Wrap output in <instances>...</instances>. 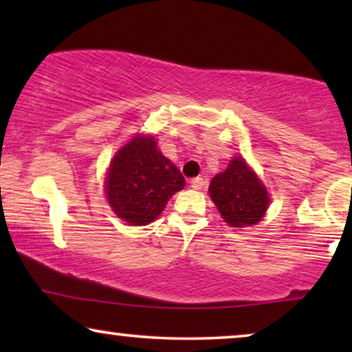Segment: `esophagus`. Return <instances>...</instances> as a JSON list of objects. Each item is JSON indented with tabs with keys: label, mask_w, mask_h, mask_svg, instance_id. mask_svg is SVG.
<instances>
[{
	"label": "esophagus",
	"mask_w": 352,
	"mask_h": 352,
	"mask_svg": "<svg viewBox=\"0 0 352 352\" xmlns=\"http://www.w3.org/2000/svg\"><path fill=\"white\" fill-rule=\"evenodd\" d=\"M204 186H205V179H204V177H200V176H197L190 181V187H192V189H195V190L204 189Z\"/></svg>",
	"instance_id": "1"
}]
</instances>
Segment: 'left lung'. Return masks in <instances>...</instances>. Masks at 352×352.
<instances>
[{"label": "left lung", "instance_id": "8db88e82", "mask_svg": "<svg viewBox=\"0 0 352 352\" xmlns=\"http://www.w3.org/2000/svg\"><path fill=\"white\" fill-rule=\"evenodd\" d=\"M208 192L223 219L232 228L258 224L269 206L266 186L240 155L211 179Z\"/></svg>", "mask_w": 352, "mask_h": 352}]
</instances>
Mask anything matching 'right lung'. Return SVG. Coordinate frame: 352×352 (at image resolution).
<instances>
[{"instance_id": "add662e5", "label": "right lung", "mask_w": 352, "mask_h": 352, "mask_svg": "<svg viewBox=\"0 0 352 352\" xmlns=\"http://www.w3.org/2000/svg\"><path fill=\"white\" fill-rule=\"evenodd\" d=\"M184 186L181 171L157 148L155 138L136 134L110 162L105 195L118 218L146 226Z\"/></svg>"}]
</instances>
